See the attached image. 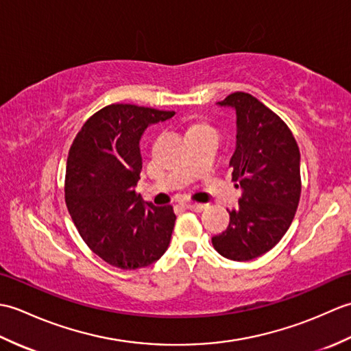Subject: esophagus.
<instances>
[{"instance_id":"obj_1","label":"esophagus","mask_w":351,"mask_h":351,"mask_svg":"<svg viewBox=\"0 0 351 351\" xmlns=\"http://www.w3.org/2000/svg\"><path fill=\"white\" fill-rule=\"evenodd\" d=\"M185 206H187L189 210H191V211H196V213L204 211L205 208H206V205H205V204H185Z\"/></svg>"}]
</instances>
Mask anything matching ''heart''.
<instances>
[{"mask_svg": "<svg viewBox=\"0 0 351 351\" xmlns=\"http://www.w3.org/2000/svg\"><path fill=\"white\" fill-rule=\"evenodd\" d=\"M204 126H206V125H202V123H199V125H195V126H193V128H204ZM191 128V130H193Z\"/></svg>", "mask_w": 351, "mask_h": 351, "instance_id": "heart-1", "label": "heart"}]
</instances>
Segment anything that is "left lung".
<instances>
[{"label":"left lung","mask_w":351,"mask_h":351,"mask_svg":"<svg viewBox=\"0 0 351 351\" xmlns=\"http://www.w3.org/2000/svg\"><path fill=\"white\" fill-rule=\"evenodd\" d=\"M217 106L237 117L232 181L241 187L238 210H228L229 226L213 237L221 256L250 261L271 250L285 235L299 206L300 151L287 123L252 95L237 92Z\"/></svg>","instance_id":"8db88e82"}]
</instances>
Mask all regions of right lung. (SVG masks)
Returning <instances> with one entry per match:
<instances>
[{
  "instance_id": "right-lung-1",
  "label": "right lung",
  "mask_w": 351,
  "mask_h": 351,
  "mask_svg": "<svg viewBox=\"0 0 351 351\" xmlns=\"http://www.w3.org/2000/svg\"><path fill=\"white\" fill-rule=\"evenodd\" d=\"M175 111L113 104L83 125L66 166V205L80 235L96 255L122 270L156 263L167 250L176 215L136 195L140 140L147 126Z\"/></svg>"
}]
</instances>
